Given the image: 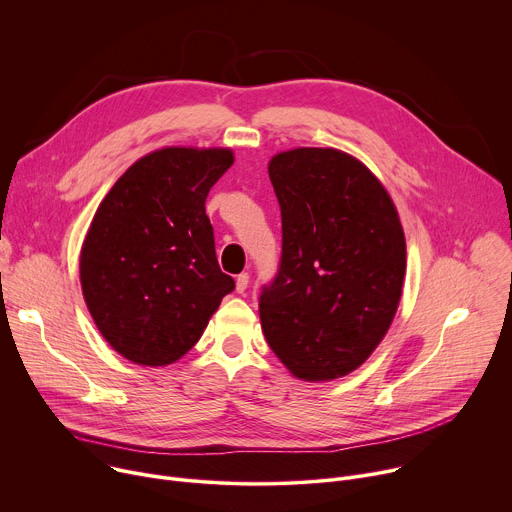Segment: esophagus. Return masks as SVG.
<instances>
[{"mask_svg":"<svg viewBox=\"0 0 512 512\" xmlns=\"http://www.w3.org/2000/svg\"><path fill=\"white\" fill-rule=\"evenodd\" d=\"M247 285H249V273H241V275H237V291H239V294H245Z\"/></svg>","mask_w":512,"mask_h":512,"instance_id":"esophagus-1","label":"esophagus"}]
</instances>
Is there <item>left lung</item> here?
Here are the masks:
<instances>
[{"instance_id":"left-lung-1","label":"left lung","mask_w":512,"mask_h":512,"mask_svg":"<svg viewBox=\"0 0 512 512\" xmlns=\"http://www.w3.org/2000/svg\"><path fill=\"white\" fill-rule=\"evenodd\" d=\"M281 261L259 298L267 344L289 373L332 381L358 369L399 308L407 249L379 178L334 148L271 158Z\"/></svg>"}]
</instances>
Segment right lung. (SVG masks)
Listing matches in <instances>:
<instances>
[{"mask_svg": "<svg viewBox=\"0 0 512 512\" xmlns=\"http://www.w3.org/2000/svg\"><path fill=\"white\" fill-rule=\"evenodd\" d=\"M233 162L229 148H162L129 166L99 204L81 249V287L123 358L176 362L235 289L218 267L204 208Z\"/></svg>", "mask_w": 512, "mask_h": 512, "instance_id": "1", "label": "right lung"}]
</instances>
